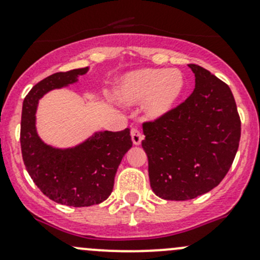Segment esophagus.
<instances>
[{
  "label": "esophagus",
  "instance_id": "34e87169",
  "mask_svg": "<svg viewBox=\"0 0 260 260\" xmlns=\"http://www.w3.org/2000/svg\"><path fill=\"white\" fill-rule=\"evenodd\" d=\"M131 137H132V142L135 143V145H141V142H142L143 140L142 133H141L140 129L136 127H133L132 129H131Z\"/></svg>",
  "mask_w": 260,
  "mask_h": 260
}]
</instances>
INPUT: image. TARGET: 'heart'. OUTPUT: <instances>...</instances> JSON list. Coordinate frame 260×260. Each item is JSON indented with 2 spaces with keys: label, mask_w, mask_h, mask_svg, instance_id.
Listing matches in <instances>:
<instances>
[{
  "label": "heart",
  "mask_w": 260,
  "mask_h": 260,
  "mask_svg": "<svg viewBox=\"0 0 260 260\" xmlns=\"http://www.w3.org/2000/svg\"><path fill=\"white\" fill-rule=\"evenodd\" d=\"M185 80L179 70L142 69L125 75L118 86L117 95L124 103L147 101L149 117H161L176 103Z\"/></svg>",
  "instance_id": "1"
}]
</instances>
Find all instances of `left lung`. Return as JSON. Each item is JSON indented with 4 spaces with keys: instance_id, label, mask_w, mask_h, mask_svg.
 I'll return each instance as SVG.
<instances>
[{
    "instance_id": "left-lung-1",
    "label": "left lung",
    "mask_w": 260,
    "mask_h": 260,
    "mask_svg": "<svg viewBox=\"0 0 260 260\" xmlns=\"http://www.w3.org/2000/svg\"><path fill=\"white\" fill-rule=\"evenodd\" d=\"M188 68L195 74L192 93L143 122L149 182L165 200H191L216 187L239 147L240 117L228 84L199 65Z\"/></svg>"
}]
</instances>
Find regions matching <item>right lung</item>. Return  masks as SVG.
I'll return each instance as SVG.
<instances>
[{
	"instance_id": "right-lung-1",
	"label": "right lung",
	"mask_w": 260,
	"mask_h": 260,
	"mask_svg": "<svg viewBox=\"0 0 260 260\" xmlns=\"http://www.w3.org/2000/svg\"><path fill=\"white\" fill-rule=\"evenodd\" d=\"M88 68L60 72L32 86L25 96L20 142L26 170L35 185L52 201L74 208L103 203L113 191L117 169L132 147L129 129L95 133L69 149L52 148L39 138L35 128L36 106L51 89L77 81Z\"/></svg>"
}]
</instances>
